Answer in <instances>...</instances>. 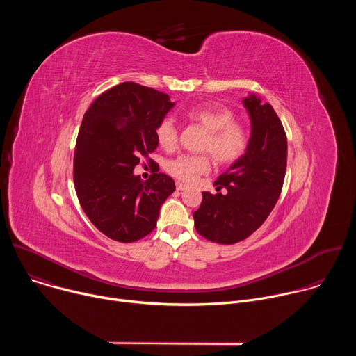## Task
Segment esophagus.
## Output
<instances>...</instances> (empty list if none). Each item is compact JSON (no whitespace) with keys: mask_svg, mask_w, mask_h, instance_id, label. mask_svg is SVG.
I'll return each mask as SVG.
<instances>
[{"mask_svg":"<svg viewBox=\"0 0 356 356\" xmlns=\"http://www.w3.org/2000/svg\"><path fill=\"white\" fill-rule=\"evenodd\" d=\"M176 188H177V190H180V191H183V190H186V188H187V186H186V184H183V183H177V184H176Z\"/></svg>","mask_w":356,"mask_h":356,"instance_id":"1","label":"esophagus"}]
</instances>
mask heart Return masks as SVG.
I'll list each match as a JSON object with an SVG mask.
<instances>
[{
    "mask_svg": "<svg viewBox=\"0 0 356 356\" xmlns=\"http://www.w3.org/2000/svg\"><path fill=\"white\" fill-rule=\"evenodd\" d=\"M186 117L207 131L201 149L210 152L216 162L231 163L243 155L248 134L228 107L217 103L200 104L188 108ZM155 136L161 147L172 150L177 143L176 122L169 117L162 118L156 125ZM209 170L210 161L206 155H183L168 163V172L184 183H193Z\"/></svg>",
    "mask_w": 356,
    "mask_h": 356,
    "instance_id": "1",
    "label": "heart"
}]
</instances>
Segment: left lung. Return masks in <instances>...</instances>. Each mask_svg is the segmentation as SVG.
Returning <instances> with one entry per match:
<instances>
[{"instance_id": "obj_1", "label": "left lung", "mask_w": 356, "mask_h": 356, "mask_svg": "<svg viewBox=\"0 0 356 356\" xmlns=\"http://www.w3.org/2000/svg\"><path fill=\"white\" fill-rule=\"evenodd\" d=\"M242 103L250 118L245 154L214 181L216 194L202 191L193 213L200 235L225 245L248 238L265 222L279 200L287 163V139L273 107L255 94Z\"/></svg>"}]
</instances>
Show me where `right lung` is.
Listing matches in <instances>:
<instances>
[{
	"label": "right lung",
	"instance_id": "obj_1",
	"mask_svg": "<svg viewBox=\"0 0 356 356\" xmlns=\"http://www.w3.org/2000/svg\"><path fill=\"white\" fill-rule=\"evenodd\" d=\"M176 106L170 97L136 83H121L95 98L86 111L74 150L80 206L98 231L134 242L156 227L175 181L158 170L143 181L134 173L158 147V122ZM152 162V161H150Z\"/></svg>",
	"mask_w": 356,
	"mask_h": 356
}]
</instances>
